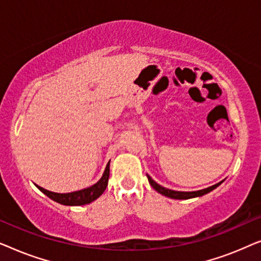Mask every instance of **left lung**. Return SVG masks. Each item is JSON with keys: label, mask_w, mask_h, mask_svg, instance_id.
Instances as JSON below:
<instances>
[{"label": "left lung", "mask_w": 261, "mask_h": 261, "mask_svg": "<svg viewBox=\"0 0 261 261\" xmlns=\"http://www.w3.org/2000/svg\"><path fill=\"white\" fill-rule=\"evenodd\" d=\"M147 178H148L149 184L152 185V188L154 189L155 191H158L159 194L166 196V197H170L173 199H189V198H194V197H199V196H203V195L208 194V192H210V191H213L214 189H216L223 181L222 180V181H220V183L213 185V187H209V188L203 189V190H198V191H174V190H170V189L164 188V187H162V185H159L158 183H155V181L153 180L152 178L148 176V174H147Z\"/></svg>", "instance_id": "left-lung-1"}]
</instances>
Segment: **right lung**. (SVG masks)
<instances>
[{"mask_svg":"<svg viewBox=\"0 0 261 261\" xmlns=\"http://www.w3.org/2000/svg\"><path fill=\"white\" fill-rule=\"evenodd\" d=\"M109 165L110 162L107 164L105 172H103V176L101 177L97 183L91 185L87 189H83V190H78L73 192H67V194H58V192H52L46 190V189L39 187L37 185L39 190L49 197L53 201L57 203H60V204L64 205H84L89 204V203L94 202L95 199H97L99 196H101L103 192H105L107 185H108V179H109Z\"/></svg>","mask_w":261,"mask_h":261,"instance_id":"1","label":"right lung"}]
</instances>
